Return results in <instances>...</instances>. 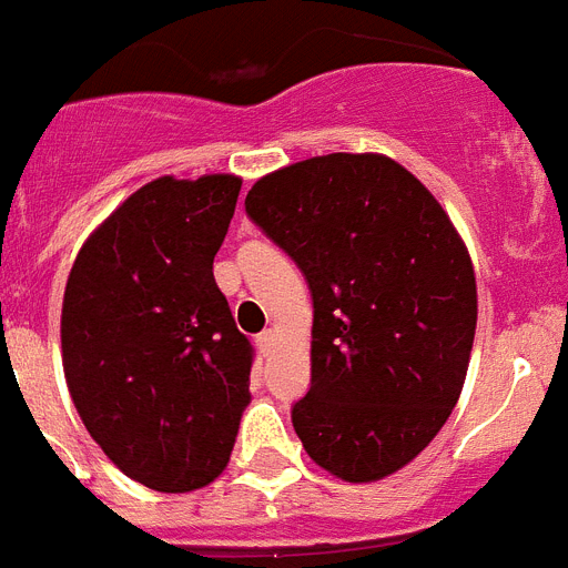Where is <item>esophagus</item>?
Segmentation results:
<instances>
[{
  "mask_svg": "<svg viewBox=\"0 0 568 568\" xmlns=\"http://www.w3.org/2000/svg\"><path fill=\"white\" fill-rule=\"evenodd\" d=\"M255 344H258V351L264 353V356H273L275 344H278V333H275V331H264L258 338H255Z\"/></svg>",
  "mask_w": 568,
  "mask_h": 568,
  "instance_id": "1",
  "label": "esophagus"
}]
</instances>
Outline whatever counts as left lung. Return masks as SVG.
<instances>
[{
    "label": "left lung",
    "instance_id": "8db88e82",
    "mask_svg": "<svg viewBox=\"0 0 568 568\" xmlns=\"http://www.w3.org/2000/svg\"><path fill=\"white\" fill-rule=\"evenodd\" d=\"M246 215L313 295V379L293 405L310 459L344 483L405 468L457 405L477 331L450 217L396 160L347 152L264 174Z\"/></svg>",
    "mask_w": 568,
    "mask_h": 568
}]
</instances>
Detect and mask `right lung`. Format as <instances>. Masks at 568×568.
Masks as SVG:
<instances>
[{
	"label": "right lung",
	"instance_id": "obj_1",
	"mask_svg": "<svg viewBox=\"0 0 568 568\" xmlns=\"http://www.w3.org/2000/svg\"><path fill=\"white\" fill-rule=\"evenodd\" d=\"M241 178H158L82 244L62 298V367L82 425L125 477L210 486L250 405L252 344L212 275Z\"/></svg>",
	"mask_w": 568,
	"mask_h": 568
}]
</instances>
